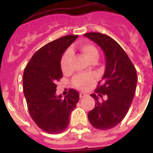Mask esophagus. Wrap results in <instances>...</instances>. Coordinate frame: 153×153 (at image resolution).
<instances>
[{"label":"esophagus","mask_w":153,"mask_h":153,"mask_svg":"<svg viewBox=\"0 0 153 153\" xmlns=\"http://www.w3.org/2000/svg\"><path fill=\"white\" fill-rule=\"evenodd\" d=\"M86 93H79V97H80V98H83V97H86Z\"/></svg>","instance_id":"1"}]
</instances>
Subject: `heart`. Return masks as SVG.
<instances>
[{"instance_id":"1","label":"heart","mask_w":153,"mask_h":153,"mask_svg":"<svg viewBox=\"0 0 153 153\" xmlns=\"http://www.w3.org/2000/svg\"><path fill=\"white\" fill-rule=\"evenodd\" d=\"M79 50L83 53L86 60L90 63H96L99 58V51L97 47L91 44H83L79 47ZM72 56V52L70 50H67L63 53L60 60V67L64 74L71 72L70 60ZM96 77L93 75H80L76 76L73 80L74 86L79 90H86L90 85L94 83Z\"/></svg>"}]
</instances>
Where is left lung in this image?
<instances>
[{
	"mask_svg": "<svg viewBox=\"0 0 153 153\" xmlns=\"http://www.w3.org/2000/svg\"><path fill=\"white\" fill-rule=\"evenodd\" d=\"M84 36L98 44L106 56L105 73L95 93L108 98L100 102L95 93L90 95L96 101L88 119L95 129L107 130L118 125L129 111L137 83L136 70L126 53L110 36L95 32Z\"/></svg>",
	"mask_w": 153,
	"mask_h": 153,
	"instance_id": "obj_1",
	"label": "left lung"
}]
</instances>
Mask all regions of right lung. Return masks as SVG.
I'll use <instances>...</instances> for the list:
<instances>
[{
  "label": "right lung",
  "mask_w": 153,
  "mask_h": 153,
  "mask_svg": "<svg viewBox=\"0 0 153 153\" xmlns=\"http://www.w3.org/2000/svg\"><path fill=\"white\" fill-rule=\"evenodd\" d=\"M77 36L67 35L42 47L24 70L23 87L28 111L36 126L50 134L67 129L70 113L79 100V93L74 89L63 100L61 95L56 96V83L63 77L62 56Z\"/></svg>",
  "instance_id": "add662e5"
}]
</instances>
